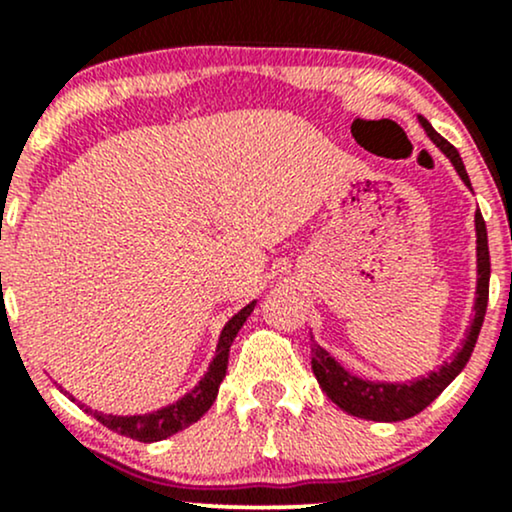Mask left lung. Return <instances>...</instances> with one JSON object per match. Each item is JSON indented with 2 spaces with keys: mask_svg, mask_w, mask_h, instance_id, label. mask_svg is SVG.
<instances>
[{
  "mask_svg": "<svg viewBox=\"0 0 512 512\" xmlns=\"http://www.w3.org/2000/svg\"><path fill=\"white\" fill-rule=\"evenodd\" d=\"M419 122L424 125L431 142L450 158V163L455 166L457 175H460L464 185L472 190V182H469V175L467 170H464V163L455 146H452L448 139L440 137L436 129L431 127V122L424 120V117H419ZM474 226H477V301H474L472 325H469L462 349L452 356V361L443 363L438 370H431L426 378L411 380V383H373V380H363L351 375L349 370H346L339 361H334L330 351L322 349L320 344L313 342V346H310V354H313V361L310 363H313L317 383H320L322 392H325L339 409H344L346 414L368 421L411 419V416H416L419 411H424L428 404H431L433 399L460 375V370L467 366L469 356H472L474 351V344H477L481 325H484L491 276L489 238H486V223L481 211L474 214Z\"/></svg>",
  "mask_w": 512,
  "mask_h": 512,
  "instance_id": "obj_1",
  "label": "left lung"
}]
</instances>
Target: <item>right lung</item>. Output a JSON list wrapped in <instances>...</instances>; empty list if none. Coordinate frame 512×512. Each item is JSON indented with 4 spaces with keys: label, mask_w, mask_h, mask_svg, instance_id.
<instances>
[{
    "label": "right lung",
    "mask_w": 512,
    "mask_h": 512,
    "mask_svg": "<svg viewBox=\"0 0 512 512\" xmlns=\"http://www.w3.org/2000/svg\"><path fill=\"white\" fill-rule=\"evenodd\" d=\"M255 303L252 301L245 305L240 313H236L231 320L223 325L219 344H216V356L214 361L209 363V370L204 373V378L195 385V390L187 392L185 397H180L175 404H168V407L151 411V414H134V416H113V414H101V411H93L86 404H79L81 409H86L88 414L96 416L98 421L110 431L120 433V436L142 440V443H156V440L170 438L175 433H180L182 428H187L195 421L202 419L207 414L211 404H214L216 395H219L221 380L226 378L228 368V351H231L233 339L243 327V322L248 320V315L255 310ZM72 402L76 399L72 397Z\"/></svg>",
    "instance_id": "right-lung-1"
}]
</instances>
